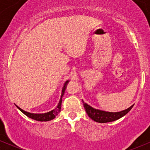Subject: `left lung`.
Wrapping results in <instances>:
<instances>
[{
    "instance_id": "8db88e82",
    "label": "left lung",
    "mask_w": 150,
    "mask_h": 150,
    "mask_svg": "<svg viewBox=\"0 0 150 150\" xmlns=\"http://www.w3.org/2000/svg\"><path fill=\"white\" fill-rule=\"evenodd\" d=\"M83 102L84 108L86 110V113L89 117L92 119L94 121L97 122H101V123H104V122H112L116 120H118L120 117H123L124 115L127 114L130 110L132 109L133 106H131L129 108L126 109L125 110H122L121 112H110L102 111V110H96V109L93 108L91 107L90 105L87 104Z\"/></svg>"
}]
</instances>
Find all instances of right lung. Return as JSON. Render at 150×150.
Instances as JSON below:
<instances>
[{"instance_id":"obj_1","label":"right lung","mask_w":150,"mask_h":150,"mask_svg":"<svg viewBox=\"0 0 150 150\" xmlns=\"http://www.w3.org/2000/svg\"><path fill=\"white\" fill-rule=\"evenodd\" d=\"M68 82H69V81H67L66 82L64 83V86H63L62 88V91L61 99H60L59 102L57 107H56L54 110H51V111L48 112L43 113V114H34V113H30V112H28L25 111V110H22V109L19 108L18 106H16V107H17V108L19 109L22 112H23L25 115H27L28 117H30V118L33 119V120H38V121H49V120H53V119L55 118L56 116L59 113L60 110H61L62 101V96L64 95V91H65L67 84Z\"/></svg>"}]
</instances>
